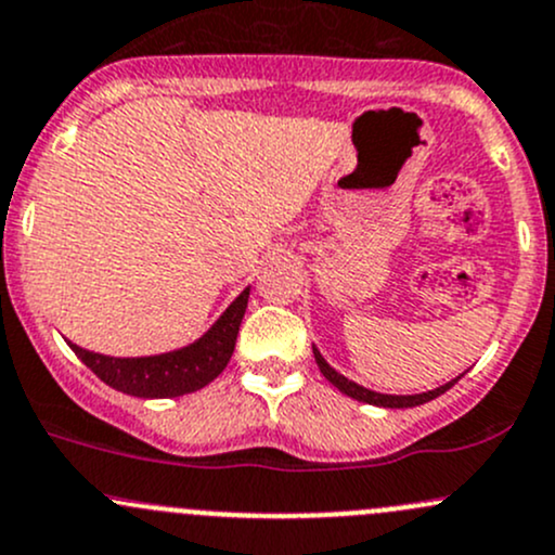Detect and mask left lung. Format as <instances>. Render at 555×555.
I'll list each match as a JSON object with an SVG mask.
<instances>
[{
    "label": "left lung",
    "mask_w": 555,
    "mask_h": 555,
    "mask_svg": "<svg viewBox=\"0 0 555 555\" xmlns=\"http://www.w3.org/2000/svg\"><path fill=\"white\" fill-rule=\"evenodd\" d=\"M312 352H315V361H318V369H320V374H323L325 379H328L331 385L336 387V390H339V392H345V396H350V398H356V401H361V403L382 405V409H411V405H422V403L433 401V398L443 396V392H447L449 387L454 385L456 379H460V376H456V379L447 382V385L436 387V390L420 392V396H385V392H374V390H369V387H361V385H358V382L347 379V376H341L339 371H336V369H331L328 361H325V358L320 356V350H318L315 345H312Z\"/></svg>",
    "instance_id": "8db88e82"
}]
</instances>
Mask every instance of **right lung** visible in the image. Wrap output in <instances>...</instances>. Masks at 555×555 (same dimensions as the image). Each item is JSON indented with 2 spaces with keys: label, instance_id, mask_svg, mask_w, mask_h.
Masks as SVG:
<instances>
[{
  "label": "right lung",
  "instance_id": "add662e5",
  "mask_svg": "<svg viewBox=\"0 0 555 555\" xmlns=\"http://www.w3.org/2000/svg\"><path fill=\"white\" fill-rule=\"evenodd\" d=\"M248 294L250 288H245L199 339L179 347V350L144 358H112L85 350L74 341H68V347L79 361L114 390L135 398L186 396V392L203 390L227 369L232 352H235L237 331L243 323L245 307H248Z\"/></svg>",
  "mask_w": 555,
  "mask_h": 555
}]
</instances>
